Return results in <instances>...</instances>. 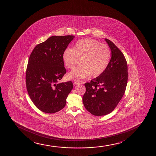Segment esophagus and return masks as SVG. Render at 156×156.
Instances as JSON below:
<instances>
[{
	"label": "esophagus",
	"mask_w": 156,
	"mask_h": 156,
	"mask_svg": "<svg viewBox=\"0 0 156 156\" xmlns=\"http://www.w3.org/2000/svg\"><path fill=\"white\" fill-rule=\"evenodd\" d=\"M83 82L82 81L77 80H75L74 81V84L75 85L78 84H83Z\"/></svg>",
	"instance_id": "esophagus-1"
}]
</instances>
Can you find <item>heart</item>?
I'll return each instance as SVG.
<instances>
[{"label": "heart", "mask_w": 156, "mask_h": 156, "mask_svg": "<svg viewBox=\"0 0 156 156\" xmlns=\"http://www.w3.org/2000/svg\"><path fill=\"white\" fill-rule=\"evenodd\" d=\"M63 60L67 68L73 69L81 60L80 66L68 74L70 79H83L90 75L97 77L102 75L108 66L112 52L107 44L94 39H87L78 41L73 48L65 49Z\"/></svg>", "instance_id": "heart-1"}]
</instances>
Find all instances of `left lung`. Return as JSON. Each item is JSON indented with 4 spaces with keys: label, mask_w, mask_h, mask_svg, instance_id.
Instances as JSON below:
<instances>
[{
    "label": "left lung",
    "mask_w": 156,
    "mask_h": 156,
    "mask_svg": "<svg viewBox=\"0 0 156 156\" xmlns=\"http://www.w3.org/2000/svg\"><path fill=\"white\" fill-rule=\"evenodd\" d=\"M112 51L108 66L103 73L87 82L82 98L86 109L96 116L109 114L120 101L128 82V65L124 55L111 41L105 39Z\"/></svg>",
    "instance_id": "obj_1"
}]
</instances>
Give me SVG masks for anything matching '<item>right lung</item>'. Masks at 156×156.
<instances>
[{
  "mask_svg": "<svg viewBox=\"0 0 156 156\" xmlns=\"http://www.w3.org/2000/svg\"><path fill=\"white\" fill-rule=\"evenodd\" d=\"M75 36H53L37 44L30 55L26 73L30 98L43 112L53 114L65 107L73 88L72 81L58 83L66 70L63 53Z\"/></svg>",
  "mask_w": 156,
  "mask_h": 156,
  "instance_id": "add662e5",
  "label": "right lung"
}]
</instances>
